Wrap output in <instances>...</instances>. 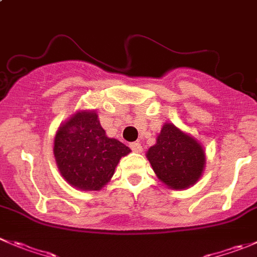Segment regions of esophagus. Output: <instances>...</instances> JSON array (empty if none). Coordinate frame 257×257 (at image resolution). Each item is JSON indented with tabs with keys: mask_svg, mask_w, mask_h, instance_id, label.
Listing matches in <instances>:
<instances>
[{
	"mask_svg": "<svg viewBox=\"0 0 257 257\" xmlns=\"http://www.w3.org/2000/svg\"><path fill=\"white\" fill-rule=\"evenodd\" d=\"M129 147H131L132 151L136 152V153H141L142 152V146L141 143H138V142H133V143L129 144Z\"/></svg>",
	"mask_w": 257,
	"mask_h": 257,
	"instance_id": "1",
	"label": "esophagus"
}]
</instances>
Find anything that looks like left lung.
<instances>
[{
  "instance_id": "obj_1",
  "label": "left lung",
  "mask_w": 257,
  "mask_h": 257,
  "mask_svg": "<svg viewBox=\"0 0 257 257\" xmlns=\"http://www.w3.org/2000/svg\"><path fill=\"white\" fill-rule=\"evenodd\" d=\"M147 158L159 181L172 189L193 186L206 164L200 142L172 123H164L157 143L147 152Z\"/></svg>"
}]
</instances>
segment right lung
<instances>
[{
  "instance_id": "add662e5",
  "label": "right lung",
  "mask_w": 257,
  "mask_h": 257,
  "mask_svg": "<svg viewBox=\"0 0 257 257\" xmlns=\"http://www.w3.org/2000/svg\"><path fill=\"white\" fill-rule=\"evenodd\" d=\"M131 149L106 137L95 111H78L60 125L54 141L57 168L69 184L99 191L113 177L121 157Z\"/></svg>"
}]
</instances>
